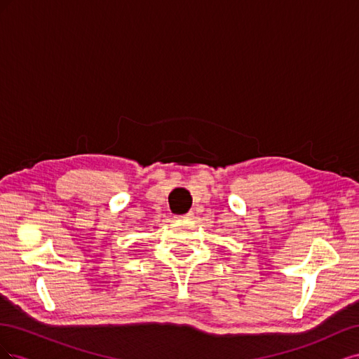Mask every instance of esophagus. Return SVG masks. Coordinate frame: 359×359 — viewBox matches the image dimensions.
<instances>
[{
  "mask_svg": "<svg viewBox=\"0 0 359 359\" xmlns=\"http://www.w3.org/2000/svg\"><path fill=\"white\" fill-rule=\"evenodd\" d=\"M191 217V214L189 212V214H182V215H175V219H178V220H189Z\"/></svg>",
  "mask_w": 359,
  "mask_h": 359,
  "instance_id": "obj_1",
  "label": "esophagus"
}]
</instances>
